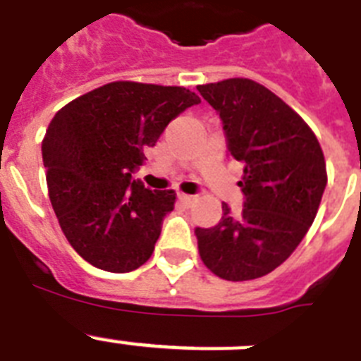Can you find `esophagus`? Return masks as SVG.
Here are the masks:
<instances>
[{
	"instance_id": "34e87169",
	"label": "esophagus",
	"mask_w": 361,
	"mask_h": 361,
	"mask_svg": "<svg viewBox=\"0 0 361 361\" xmlns=\"http://www.w3.org/2000/svg\"><path fill=\"white\" fill-rule=\"evenodd\" d=\"M178 200H180L181 203H183V205H187V207H190L194 203V196H189V194H183V192H180L178 194Z\"/></svg>"
}]
</instances>
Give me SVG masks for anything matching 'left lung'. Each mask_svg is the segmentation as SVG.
Wrapping results in <instances>:
<instances>
[{
	"mask_svg": "<svg viewBox=\"0 0 361 361\" xmlns=\"http://www.w3.org/2000/svg\"><path fill=\"white\" fill-rule=\"evenodd\" d=\"M219 114L228 154L243 163L238 216L227 203L211 228L198 227L207 269L228 281L280 267L307 234L327 185L325 158L309 125L267 87L247 78L198 85Z\"/></svg>",
	"mask_w": 361,
	"mask_h": 361,
	"instance_id": "1",
	"label": "left lung"
}]
</instances>
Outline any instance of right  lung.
<instances>
[{
    "instance_id": "right-lung-1",
    "label": "right lung",
    "mask_w": 361,
    "mask_h": 361,
    "mask_svg": "<svg viewBox=\"0 0 361 361\" xmlns=\"http://www.w3.org/2000/svg\"><path fill=\"white\" fill-rule=\"evenodd\" d=\"M200 102L183 87L114 81L56 112L42 143L49 198L90 265L130 272L152 256L176 194L145 189L133 172L165 127Z\"/></svg>"
}]
</instances>
